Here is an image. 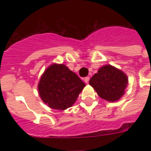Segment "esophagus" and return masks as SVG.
<instances>
[{"label":"esophagus","instance_id":"obj_1","mask_svg":"<svg viewBox=\"0 0 151 151\" xmlns=\"http://www.w3.org/2000/svg\"><path fill=\"white\" fill-rule=\"evenodd\" d=\"M89 80H90L89 77H86V78H85V82L86 83V84H88V83L89 82Z\"/></svg>","mask_w":151,"mask_h":151}]
</instances>
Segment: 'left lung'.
<instances>
[{
    "instance_id": "left-lung-1",
    "label": "left lung",
    "mask_w": 151,
    "mask_h": 151,
    "mask_svg": "<svg viewBox=\"0 0 151 151\" xmlns=\"http://www.w3.org/2000/svg\"><path fill=\"white\" fill-rule=\"evenodd\" d=\"M89 85L102 99L114 102L124 95L128 78L122 70L110 65H106L90 79Z\"/></svg>"
}]
</instances>
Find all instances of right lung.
<instances>
[{
    "mask_svg": "<svg viewBox=\"0 0 151 151\" xmlns=\"http://www.w3.org/2000/svg\"><path fill=\"white\" fill-rule=\"evenodd\" d=\"M85 86L76 73L63 64H52L42 76L38 85L44 103L55 110L70 107Z\"/></svg>",
    "mask_w": 151,
    "mask_h": 151,
    "instance_id": "1",
    "label": "right lung"
}]
</instances>
